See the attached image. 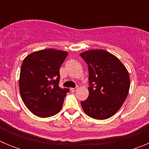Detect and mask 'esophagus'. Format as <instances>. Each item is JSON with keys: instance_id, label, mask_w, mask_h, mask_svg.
Instances as JSON below:
<instances>
[{"instance_id": "esophagus-1", "label": "esophagus", "mask_w": 149, "mask_h": 149, "mask_svg": "<svg viewBox=\"0 0 149 149\" xmlns=\"http://www.w3.org/2000/svg\"><path fill=\"white\" fill-rule=\"evenodd\" d=\"M77 89H78V87H74V88H71L70 90L71 92H72V93H74V92H76V91L77 90Z\"/></svg>"}]
</instances>
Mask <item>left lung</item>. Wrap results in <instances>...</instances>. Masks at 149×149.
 Wrapping results in <instances>:
<instances>
[{
	"label": "left lung",
	"instance_id": "1",
	"mask_svg": "<svg viewBox=\"0 0 149 149\" xmlns=\"http://www.w3.org/2000/svg\"><path fill=\"white\" fill-rule=\"evenodd\" d=\"M89 70V92L81 101L85 113L95 119L113 116L125 101L130 88L127 70L116 56L104 50H90L80 54Z\"/></svg>",
	"mask_w": 149,
	"mask_h": 149
}]
</instances>
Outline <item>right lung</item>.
Here are the masks:
<instances>
[{"label":"right lung","mask_w":149,"mask_h":149,"mask_svg":"<svg viewBox=\"0 0 149 149\" xmlns=\"http://www.w3.org/2000/svg\"><path fill=\"white\" fill-rule=\"evenodd\" d=\"M68 52L44 49L26 56L21 67L19 90L30 112L41 118L58 113L68 89L59 86L60 68Z\"/></svg>","instance_id":"obj_1"}]
</instances>
